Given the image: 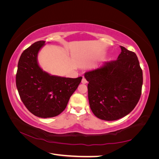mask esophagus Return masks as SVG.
Instances as JSON below:
<instances>
[{
  "label": "esophagus",
  "mask_w": 159,
  "mask_h": 159,
  "mask_svg": "<svg viewBox=\"0 0 159 159\" xmlns=\"http://www.w3.org/2000/svg\"><path fill=\"white\" fill-rule=\"evenodd\" d=\"M87 82H88L87 80H86L85 78H83L82 80H81V83H82L83 84H87Z\"/></svg>",
  "instance_id": "obj_1"
}]
</instances>
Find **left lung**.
Listing matches in <instances>:
<instances>
[{
  "mask_svg": "<svg viewBox=\"0 0 159 159\" xmlns=\"http://www.w3.org/2000/svg\"><path fill=\"white\" fill-rule=\"evenodd\" d=\"M121 47L117 60L86 71L90 108L98 118L115 121L135 107L141 95L143 71L135 53Z\"/></svg>",
  "mask_w": 159,
  "mask_h": 159,
  "instance_id": "1",
  "label": "left lung"
}]
</instances>
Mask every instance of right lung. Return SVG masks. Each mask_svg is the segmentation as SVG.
Instances as JSON below:
<instances>
[{
	"label": "right lung",
	"mask_w": 159,
	"mask_h": 159,
	"mask_svg": "<svg viewBox=\"0 0 159 159\" xmlns=\"http://www.w3.org/2000/svg\"><path fill=\"white\" fill-rule=\"evenodd\" d=\"M45 41L36 42L24 51L18 64L16 84L19 95L33 115L50 118L66 109L82 77L70 78L51 75L42 69L38 55Z\"/></svg>",
	"instance_id": "obj_1"
}]
</instances>
